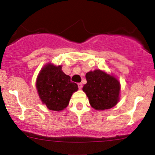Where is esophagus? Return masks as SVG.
Instances as JSON below:
<instances>
[{
	"label": "esophagus",
	"instance_id": "obj_1",
	"mask_svg": "<svg viewBox=\"0 0 155 155\" xmlns=\"http://www.w3.org/2000/svg\"><path fill=\"white\" fill-rule=\"evenodd\" d=\"M78 86H79V89H81L82 87H83V85H82L81 83H79V84H78Z\"/></svg>",
	"mask_w": 155,
	"mask_h": 155
}]
</instances>
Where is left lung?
Masks as SVG:
<instances>
[{"label":"left lung","instance_id":"1","mask_svg":"<svg viewBox=\"0 0 155 155\" xmlns=\"http://www.w3.org/2000/svg\"><path fill=\"white\" fill-rule=\"evenodd\" d=\"M86 79L87 83L84 86L83 91L93 108L107 110L118 103L120 84L116 77L101 69H95L86 73Z\"/></svg>","mask_w":155,"mask_h":155}]
</instances>
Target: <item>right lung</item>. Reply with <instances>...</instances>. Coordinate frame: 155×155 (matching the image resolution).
Masks as SVG:
<instances>
[{"instance_id": "obj_1", "label": "right lung", "mask_w": 155, "mask_h": 155, "mask_svg": "<svg viewBox=\"0 0 155 155\" xmlns=\"http://www.w3.org/2000/svg\"><path fill=\"white\" fill-rule=\"evenodd\" d=\"M61 67L48 63L42 68L36 80L37 91L42 104L58 112L67 108L72 94L79 89Z\"/></svg>"}]
</instances>
